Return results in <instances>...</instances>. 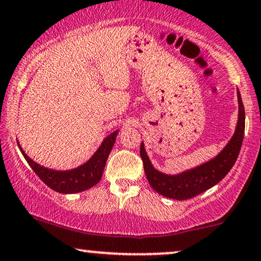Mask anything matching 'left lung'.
<instances>
[{"instance_id": "1", "label": "left lung", "mask_w": 261, "mask_h": 261, "mask_svg": "<svg viewBox=\"0 0 261 261\" xmlns=\"http://www.w3.org/2000/svg\"><path fill=\"white\" fill-rule=\"evenodd\" d=\"M238 98L239 121L234 137L223 148L221 153L213 160L208 161L207 163L181 172L178 175H165L152 167L145 151L144 144L141 143L140 155L144 163L145 174H146L148 184L155 192L160 193L163 197L176 199V200H186L207 191L225 177V175L231 170L232 165L238 160L242 146L243 135H245V108H243L242 98L239 90Z\"/></svg>"}]
</instances>
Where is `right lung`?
Masks as SVG:
<instances>
[{
	"instance_id": "obj_1",
	"label": "right lung",
	"mask_w": 261,
	"mask_h": 261,
	"mask_svg": "<svg viewBox=\"0 0 261 261\" xmlns=\"http://www.w3.org/2000/svg\"><path fill=\"white\" fill-rule=\"evenodd\" d=\"M117 133L118 130H115L108 135L99 148L96 151V153L91 157V160L87 161L85 164L80 165V167L72 169V170L57 171L53 170V169L44 168L42 165L37 164L36 162H33L23 152L19 144L18 146L27 161V163L32 168V170L48 187L59 193H63V194H73V193L86 191V189L93 187L94 185H97L100 181L108 155H109L111 148L114 146Z\"/></svg>"
}]
</instances>
